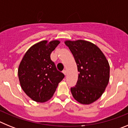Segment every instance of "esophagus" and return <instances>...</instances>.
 I'll use <instances>...</instances> for the list:
<instances>
[{
	"label": "esophagus",
	"instance_id": "esophagus-1",
	"mask_svg": "<svg viewBox=\"0 0 128 128\" xmlns=\"http://www.w3.org/2000/svg\"><path fill=\"white\" fill-rule=\"evenodd\" d=\"M63 73L64 74V75L66 76V70H64L63 71Z\"/></svg>",
	"mask_w": 128,
	"mask_h": 128
}]
</instances>
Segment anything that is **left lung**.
I'll return each instance as SVG.
<instances>
[{
	"mask_svg": "<svg viewBox=\"0 0 128 128\" xmlns=\"http://www.w3.org/2000/svg\"><path fill=\"white\" fill-rule=\"evenodd\" d=\"M77 63L79 73L76 85L70 88L73 98L80 103L90 104L104 93L110 80V65L101 50L83 40H65Z\"/></svg>",
	"mask_w": 128,
	"mask_h": 128,
	"instance_id": "8db88e82",
	"label": "left lung"
}]
</instances>
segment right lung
<instances>
[{
  "instance_id": "obj_1",
  "label": "right lung",
  "mask_w": 128,
  "mask_h": 128,
  "mask_svg": "<svg viewBox=\"0 0 128 128\" xmlns=\"http://www.w3.org/2000/svg\"><path fill=\"white\" fill-rule=\"evenodd\" d=\"M60 42L43 40L27 50L18 69L19 81L26 95L36 102H45L52 98L65 76L56 69L50 54Z\"/></svg>"
}]
</instances>
